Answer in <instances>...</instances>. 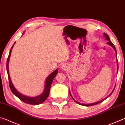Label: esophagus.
<instances>
[{"label": "esophagus", "mask_w": 125, "mask_h": 125, "mask_svg": "<svg viewBox=\"0 0 125 125\" xmlns=\"http://www.w3.org/2000/svg\"><path fill=\"white\" fill-rule=\"evenodd\" d=\"M62 68L63 69V70H66L67 66L65 65H63L62 66Z\"/></svg>", "instance_id": "1"}]
</instances>
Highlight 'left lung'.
I'll return each mask as SVG.
<instances>
[{"instance_id": "1", "label": "left lung", "mask_w": 125, "mask_h": 125, "mask_svg": "<svg viewBox=\"0 0 125 125\" xmlns=\"http://www.w3.org/2000/svg\"><path fill=\"white\" fill-rule=\"evenodd\" d=\"M104 35L105 36V37H106V40H107V41H108V42H107V44H109V45H110L111 47H113V48H114V49L115 50V52H116V56H117V52H116V48H115V46H114V44L112 43V42L110 41V38H109V36H108V35L107 34H106V33H104ZM116 61H117V73L118 72V60H117V57H116ZM114 89L113 90V92H112V93H111L109 95L107 96V97H106V98H105V99H104L103 100H101V101H98V102H96V103H93V104H81V103H78V102H77V101H75L74 99H73V98L72 97V95H71V93H70V91H69V94H70V95H71V96L72 97V99H73L74 100V101H75L76 103H77V104H79V105H83V106H93V105H96V104H100V103H102L103 101H104L106 99V98H108L109 96H110L112 94V93H113V92L114 91Z\"/></svg>"}]
</instances>
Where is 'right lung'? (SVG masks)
I'll use <instances>...</instances> for the list:
<instances>
[{"instance_id": "right-lung-1", "label": "right lung", "mask_w": 125, "mask_h": 125, "mask_svg": "<svg viewBox=\"0 0 125 125\" xmlns=\"http://www.w3.org/2000/svg\"><path fill=\"white\" fill-rule=\"evenodd\" d=\"M15 43V42L14 44ZM14 44L12 45L11 49L10 50L9 56H8L7 61V73H8V79H9V86H10V89H11L12 93H13L15 95H16L20 100L22 101L23 102L29 104H31V105H35L40 104L44 102V101L46 100V99L47 98L48 96L49 95L51 86V84L52 83L54 77H56L57 74L58 73V69H56V71H54L51 74L47 77V79H46V82H45V89H44L43 92L40 95L36 97H33V98L23 95H22L21 94H20L19 92H18V91L16 90V89L14 88L13 84H12V82L11 81V79H10V77L9 75V65H8V64H9V58L10 57V54H11V50L12 47H13Z\"/></svg>"}]
</instances>
